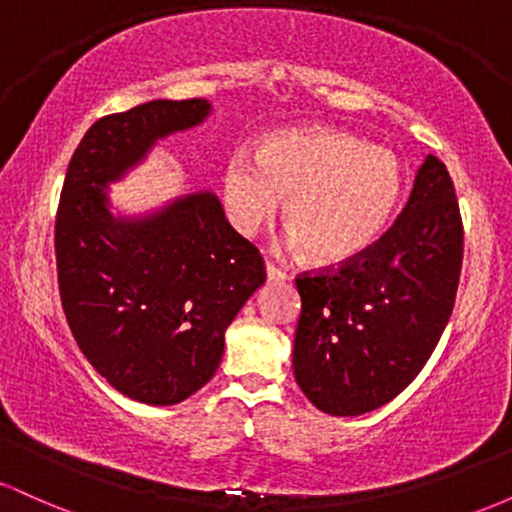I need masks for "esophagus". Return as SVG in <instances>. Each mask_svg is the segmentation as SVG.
I'll return each instance as SVG.
<instances>
[{"label":"esophagus","mask_w":512,"mask_h":512,"mask_svg":"<svg viewBox=\"0 0 512 512\" xmlns=\"http://www.w3.org/2000/svg\"><path fill=\"white\" fill-rule=\"evenodd\" d=\"M267 279L269 281H284L286 279V272H284V269L276 267V264L267 262Z\"/></svg>","instance_id":"34e87169"}]
</instances>
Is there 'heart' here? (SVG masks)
<instances>
[{"instance_id":"heart-1","label":"heart","mask_w":512,"mask_h":512,"mask_svg":"<svg viewBox=\"0 0 512 512\" xmlns=\"http://www.w3.org/2000/svg\"><path fill=\"white\" fill-rule=\"evenodd\" d=\"M223 207L236 231L257 233L286 200L291 243L317 262H344L378 240L402 197V168L390 151L327 127L286 129L228 156Z\"/></svg>"}]
</instances>
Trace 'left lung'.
Returning <instances> with one entry per match:
<instances>
[{
  "label": "left lung",
  "mask_w": 512,
  "mask_h": 512,
  "mask_svg": "<svg viewBox=\"0 0 512 512\" xmlns=\"http://www.w3.org/2000/svg\"><path fill=\"white\" fill-rule=\"evenodd\" d=\"M462 255L455 185L445 163L426 156L407 207L368 250L296 276L293 373L303 395L332 416L395 399L448 325Z\"/></svg>",
  "instance_id": "8db88e82"
}]
</instances>
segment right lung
I'll use <instances>...</instances> for the list:
<instances>
[{"label":"right lung","mask_w":512,"mask_h":512,"mask_svg":"<svg viewBox=\"0 0 512 512\" xmlns=\"http://www.w3.org/2000/svg\"><path fill=\"white\" fill-rule=\"evenodd\" d=\"M204 98L149 101L93 122L76 146L55 219L57 284L81 354L122 395L178 404L214 378L223 332L267 279L255 243L209 192L146 221H115L108 180L170 132L202 122Z\"/></svg>","instance_id":"obj_1"}]
</instances>
